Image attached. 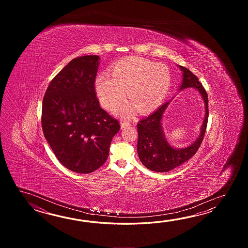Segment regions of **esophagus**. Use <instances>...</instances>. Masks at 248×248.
<instances>
[{
  "label": "esophagus",
  "instance_id": "1",
  "mask_svg": "<svg viewBox=\"0 0 248 248\" xmlns=\"http://www.w3.org/2000/svg\"><path fill=\"white\" fill-rule=\"evenodd\" d=\"M131 125L129 122H121V126H122V128H124V127H127V126H129Z\"/></svg>",
  "mask_w": 248,
  "mask_h": 248
}]
</instances>
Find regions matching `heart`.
<instances>
[{"mask_svg":"<svg viewBox=\"0 0 248 248\" xmlns=\"http://www.w3.org/2000/svg\"><path fill=\"white\" fill-rule=\"evenodd\" d=\"M172 74L168 65L142 58L122 59L112 65L111 77L99 74L95 90L102 105L113 111L127 97L133 105L125 106L121 115L130 117L135 108L147 113L157 109L169 94Z\"/></svg>","mask_w":248,"mask_h":248,"instance_id":"b5f03b06","label":"heart"}]
</instances>
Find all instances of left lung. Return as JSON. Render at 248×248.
Segmentation results:
<instances>
[{
	"label": "left lung",
	"mask_w": 248,
	"mask_h": 248,
	"mask_svg": "<svg viewBox=\"0 0 248 248\" xmlns=\"http://www.w3.org/2000/svg\"><path fill=\"white\" fill-rule=\"evenodd\" d=\"M183 72V81L179 90L192 88L199 91L205 104V117L201 125V133L190 145L174 148L168 142L162 127V118L171 100L158 107V110L138 122L137 153L142 165L148 169L164 173L179 167L189 160L199 150L206 133L208 120V97L206 90L197 76L189 69L179 65Z\"/></svg>",
	"instance_id": "obj_1"
}]
</instances>
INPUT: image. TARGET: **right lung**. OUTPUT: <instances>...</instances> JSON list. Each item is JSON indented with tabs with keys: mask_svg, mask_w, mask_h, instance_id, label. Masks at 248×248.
<instances>
[{
	"mask_svg": "<svg viewBox=\"0 0 248 248\" xmlns=\"http://www.w3.org/2000/svg\"><path fill=\"white\" fill-rule=\"evenodd\" d=\"M98 56L74 58L48 85L42 101L44 137L60 163L79 174L99 169L120 123L99 106Z\"/></svg>",
	"mask_w": 248,
	"mask_h": 248,
	"instance_id": "obj_1",
	"label": "right lung"
}]
</instances>
